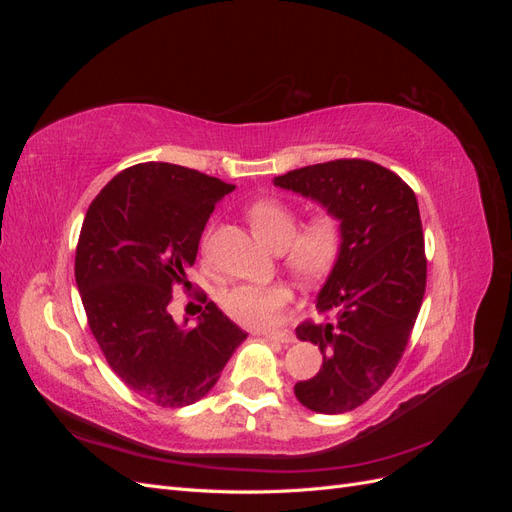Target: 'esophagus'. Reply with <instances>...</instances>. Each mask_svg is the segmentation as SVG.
<instances>
[{"mask_svg":"<svg viewBox=\"0 0 512 512\" xmlns=\"http://www.w3.org/2000/svg\"><path fill=\"white\" fill-rule=\"evenodd\" d=\"M262 337H267V339H275V342H282V344H292L294 339H297V335H294V331H292V329L265 331V333H262Z\"/></svg>","mask_w":512,"mask_h":512,"instance_id":"1","label":"esophagus"}]
</instances>
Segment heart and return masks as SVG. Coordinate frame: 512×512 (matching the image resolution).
<instances>
[{"label": "heart", "instance_id": "b5f03b06", "mask_svg": "<svg viewBox=\"0 0 512 512\" xmlns=\"http://www.w3.org/2000/svg\"><path fill=\"white\" fill-rule=\"evenodd\" d=\"M254 235L273 250H280L286 269L299 280L316 282L327 277L342 256L346 228L342 215L320 209L299 224V213L277 198H260L247 209ZM294 301L286 282L262 286H235L222 292L224 314L250 329H271Z\"/></svg>", "mask_w": 512, "mask_h": 512}]
</instances>
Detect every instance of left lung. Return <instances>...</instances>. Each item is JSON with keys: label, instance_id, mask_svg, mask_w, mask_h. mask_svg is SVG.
Instances as JSON below:
<instances>
[{"label": "left lung", "instance_id": "left-lung-1", "mask_svg": "<svg viewBox=\"0 0 512 512\" xmlns=\"http://www.w3.org/2000/svg\"><path fill=\"white\" fill-rule=\"evenodd\" d=\"M275 185L316 198L342 215L346 243L318 294L327 322L305 320L303 342L318 344V374L294 384L309 410L344 414L374 397L410 342L425 297L427 256L410 185L371 160L344 158L290 170Z\"/></svg>", "mask_w": 512, "mask_h": 512}]
</instances>
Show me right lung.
<instances>
[{
	"label": "right lung",
	"instance_id": "obj_1",
	"mask_svg": "<svg viewBox=\"0 0 512 512\" xmlns=\"http://www.w3.org/2000/svg\"><path fill=\"white\" fill-rule=\"evenodd\" d=\"M235 185L168 162L121 170L91 200L79 235L74 275L87 324L119 380L162 408L203 399L247 337L218 305L198 327L168 312L209 215Z\"/></svg>",
	"mask_w": 512,
	"mask_h": 512
}]
</instances>
